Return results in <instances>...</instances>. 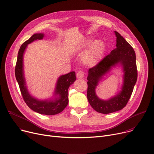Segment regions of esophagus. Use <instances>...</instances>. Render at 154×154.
<instances>
[{
	"instance_id": "obj_1",
	"label": "esophagus",
	"mask_w": 154,
	"mask_h": 154,
	"mask_svg": "<svg viewBox=\"0 0 154 154\" xmlns=\"http://www.w3.org/2000/svg\"><path fill=\"white\" fill-rule=\"evenodd\" d=\"M76 76L77 79H83V77H84V72H83L82 71H79L77 72Z\"/></svg>"
}]
</instances>
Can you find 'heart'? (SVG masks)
<instances>
[{
    "label": "heart",
    "mask_w": 154,
    "mask_h": 154,
    "mask_svg": "<svg viewBox=\"0 0 154 154\" xmlns=\"http://www.w3.org/2000/svg\"><path fill=\"white\" fill-rule=\"evenodd\" d=\"M87 48L88 49L82 56V61L86 66H95L103 58L106 51V45L103 41L100 39L93 42L92 39L85 38L77 45L75 51L82 52Z\"/></svg>",
    "instance_id": "b5f03b06"
}]
</instances>
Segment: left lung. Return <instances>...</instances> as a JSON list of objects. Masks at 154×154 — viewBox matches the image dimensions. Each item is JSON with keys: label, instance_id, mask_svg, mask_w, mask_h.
Wrapping results in <instances>:
<instances>
[{"label": "left lung", "instance_id": "1", "mask_svg": "<svg viewBox=\"0 0 154 154\" xmlns=\"http://www.w3.org/2000/svg\"><path fill=\"white\" fill-rule=\"evenodd\" d=\"M116 48L88 71L87 99L91 106L96 111L109 114L123 108L131 96L137 79L136 53L132 46L118 32L115 31ZM119 64L123 68L124 84L122 90L108 100L100 99L96 94V88L103 77Z\"/></svg>", "mask_w": 154, "mask_h": 154}]
</instances>
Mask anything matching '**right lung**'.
<instances>
[{"label":"right lung","mask_w":154,"mask_h":154,"mask_svg":"<svg viewBox=\"0 0 154 154\" xmlns=\"http://www.w3.org/2000/svg\"><path fill=\"white\" fill-rule=\"evenodd\" d=\"M44 33H35L29 39L24 42L20 47L17 56L15 66V77L23 100L28 106L42 115H54L62 112L69 103L68 88L76 80L75 72L60 75L56 82L53 100H38L30 95L28 90L24 75L23 54L28 45L37 39H42Z\"/></svg>","instance_id":"obj_1"}]
</instances>
